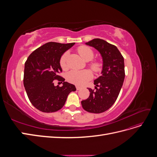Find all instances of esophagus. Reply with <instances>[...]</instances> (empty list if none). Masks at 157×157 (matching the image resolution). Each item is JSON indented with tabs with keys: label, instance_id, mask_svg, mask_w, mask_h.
<instances>
[{
	"label": "esophagus",
	"instance_id": "obj_1",
	"mask_svg": "<svg viewBox=\"0 0 157 157\" xmlns=\"http://www.w3.org/2000/svg\"><path fill=\"white\" fill-rule=\"evenodd\" d=\"M76 88H77V90H79L81 89V87H80V86H76Z\"/></svg>",
	"mask_w": 157,
	"mask_h": 157
}]
</instances>
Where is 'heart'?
<instances>
[{"label": "heart", "mask_w": 157, "mask_h": 157, "mask_svg": "<svg viewBox=\"0 0 157 157\" xmlns=\"http://www.w3.org/2000/svg\"><path fill=\"white\" fill-rule=\"evenodd\" d=\"M77 50L80 56L86 61L92 60L94 56V52L88 46H81L78 47ZM68 57L69 52H65L59 59V65L61 68L64 71L68 69ZM89 65L90 67L96 73L100 72L102 69V64L99 61H94L90 63ZM92 77V73L89 70L71 71L67 75V80L70 83L78 85V86H82L83 84L91 80Z\"/></svg>", "instance_id": "heart-1"}]
</instances>
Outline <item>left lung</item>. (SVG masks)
<instances>
[{
    "mask_svg": "<svg viewBox=\"0 0 157 157\" xmlns=\"http://www.w3.org/2000/svg\"><path fill=\"white\" fill-rule=\"evenodd\" d=\"M99 52L103 58L101 75L94 80L95 89L88 88L90 96L81 104L85 111L101 113L110 108L120 93L125 77L124 58L115 45L100 39L86 43Z\"/></svg>",
    "mask_w": 157,
    "mask_h": 157,
    "instance_id": "left-lung-1",
    "label": "left lung"
}]
</instances>
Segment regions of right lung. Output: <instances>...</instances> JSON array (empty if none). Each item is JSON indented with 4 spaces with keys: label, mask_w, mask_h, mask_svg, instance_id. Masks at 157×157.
Returning a JSON list of instances; mask_svg holds the SVG:
<instances>
[{
    "label": "right lung",
    "mask_w": 157,
    "mask_h": 157,
    "mask_svg": "<svg viewBox=\"0 0 157 157\" xmlns=\"http://www.w3.org/2000/svg\"><path fill=\"white\" fill-rule=\"evenodd\" d=\"M75 42L61 44L50 42L38 48L28 57L25 63L23 84L32 105L44 113L58 111L65 105L70 92L76 90L75 85L64 82L59 74L62 72L59 59ZM56 79L63 82L56 87Z\"/></svg>",
    "instance_id": "1"
}]
</instances>
